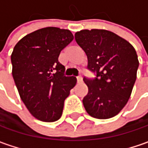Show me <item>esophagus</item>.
<instances>
[{
  "label": "esophagus",
  "instance_id": "1",
  "mask_svg": "<svg viewBox=\"0 0 148 148\" xmlns=\"http://www.w3.org/2000/svg\"><path fill=\"white\" fill-rule=\"evenodd\" d=\"M82 77H77V83L82 82Z\"/></svg>",
  "mask_w": 148,
  "mask_h": 148
}]
</instances>
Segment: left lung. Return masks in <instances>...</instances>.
Masks as SVG:
<instances>
[{
  "label": "left lung",
  "instance_id": "left-lung-1",
  "mask_svg": "<svg viewBox=\"0 0 148 148\" xmlns=\"http://www.w3.org/2000/svg\"><path fill=\"white\" fill-rule=\"evenodd\" d=\"M75 39L88 57V68L96 73L93 79L83 78L88 88L84 108L93 118H112L131 97L139 66L136 52L128 41L104 29L81 30Z\"/></svg>",
  "mask_w": 148,
  "mask_h": 148
}]
</instances>
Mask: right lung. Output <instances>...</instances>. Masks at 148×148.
I'll list each match as a JSON object with an SVG mask.
<instances>
[{
    "label": "right lung",
    "mask_w": 148,
    "mask_h": 148,
    "mask_svg": "<svg viewBox=\"0 0 148 148\" xmlns=\"http://www.w3.org/2000/svg\"><path fill=\"white\" fill-rule=\"evenodd\" d=\"M68 29L48 27L20 39L11 56L12 77L21 99L30 114L45 122L61 117L64 102L77 83L64 76L60 51L73 40Z\"/></svg>",
    "instance_id": "obj_1"
}]
</instances>
